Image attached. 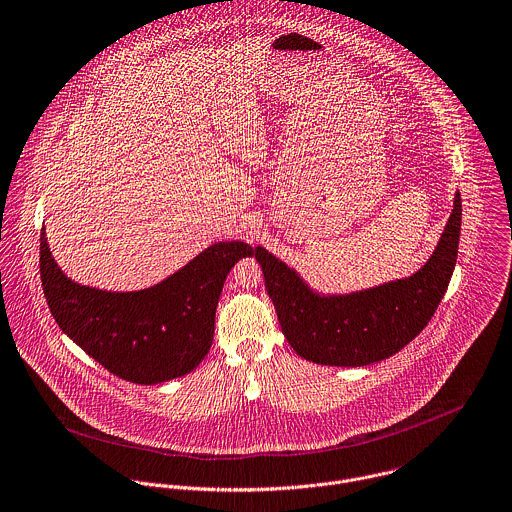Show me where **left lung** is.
<instances>
[{"label": "left lung", "instance_id": "8db88e82", "mask_svg": "<svg viewBox=\"0 0 512 512\" xmlns=\"http://www.w3.org/2000/svg\"><path fill=\"white\" fill-rule=\"evenodd\" d=\"M461 193L429 261L411 277L349 295H319L297 271L257 247L265 289L295 353L317 365L365 367L399 353L431 321L455 271Z\"/></svg>", "mask_w": 512, "mask_h": 512}]
</instances>
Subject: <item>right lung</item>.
I'll return each instance as SVG.
<instances>
[{"label": "right lung", "instance_id": "add662e5", "mask_svg": "<svg viewBox=\"0 0 512 512\" xmlns=\"http://www.w3.org/2000/svg\"><path fill=\"white\" fill-rule=\"evenodd\" d=\"M255 251L243 241L215 243L149 289L111 293L71 281L43 229L39 273L49 311L73 343L119 379L157 385L191 373L209 353L227 273Z\"/></svg>", "mask_w": 512, "mask_h": 512}]
</instances>
